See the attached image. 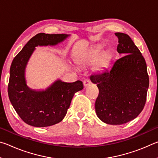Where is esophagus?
Wrapping results in <instances>:
<instances>
[{
  "label": "esophagus",
  "instance_id": "obj_1",
  "mask_svg": "<svg viewBox=\"0 0 158 158\" xmlns=\"http://www.w3.org/2000/svg\"><path fill=\"white\" fill-rule=\"evenodd\" d=\"M90 84V81H89V79H85L84 81V86L85 87V86H88V85H89V84Z\"/></svg>",
  "mask_w": 158,
  "mask_h": 158
}]
</instances>
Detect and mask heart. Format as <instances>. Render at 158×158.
I'll return each instance as SVG.
<instances>
[{
    "label": "heart",
    "instance_id": "b5f03b06",
    "mask_svg": "<svg viewBox=\"0 0 158 158\" xmlns=\"http://www.w3.org/2000/svg\"><path fill=\"white\" fill-rule=\"evenodd\" d=\"M101 51V48H95L90 50L89 52L77 58V62L81 66H89L97 63L98 68H105L110 61L111 54L109 52H105L100 57Z\"/></svg>",
    "mask_w": 158,
    "mask_h": 158
}]
</instances>
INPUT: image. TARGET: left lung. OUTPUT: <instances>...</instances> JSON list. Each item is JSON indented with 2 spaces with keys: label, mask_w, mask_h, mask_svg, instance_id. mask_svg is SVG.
I'll return each mask as SVG.
<instances>
[{
  "label": "left lung",
  "mask_w": 158,
  "mask_h": 158,
  "mask_svg": "<svg viewBox=\"0 0 158 158\" xmlns=\"http://www.w3.org/2000/svg\"><path fill=\"white\" fill-rule=\"evenodd\" d=\"M117 52L123 55L110 68L91 74L99 95L95 107L98 117L110 125H122L137 118L142 111L149 86L145 59L130 37L116 33Z\"/></svg>",
  "instance_id": "1"
}]
</instances>
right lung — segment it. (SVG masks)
Masks as SVG:
<instances>
[{"label":"right lung","instance_id":"1","mask_svg":"<svg viewBox=\"0 0 158 158\" xmlns=\"http://www.w3.org/2000/svg\"><path fill=\"white\" fill-rule=\"evenodd\" d=\"M68 36L67 34H37L12 60L8 84L10 100L21 118L32 126L48 127L60 122L74 93L84 89L82 81L79 80L73 83L57 80L42 91L32 90L26 85L25 69L35 47L56 45Z\"/></svg>","mask_w":158,"mask_h":158}]
</instances>
